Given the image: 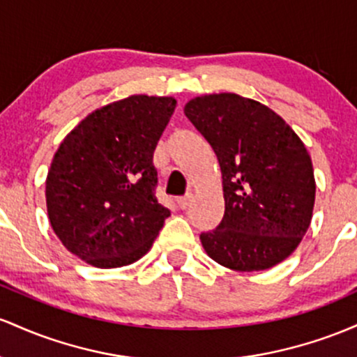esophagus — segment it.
<instances>
[{
    "label": "esophagus",
    "mask_w": 357,
    "mask_h": 357,
    "mask_svg": "<svg viewBox=\"0 0 357 357\" xmlns=\"http://www.w3.org/2000/svg\"><path fill=\"white\" fill-rule=\"evenodd\" d=\"M177 202H178L180 209H187L192 202V194H187V195H183V197H178Z\"/></svg>",
    "instance_id": "esophagus-1"
}]
</instances>
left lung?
<instances>
[{"label": "left lung", "instance_id": "8db88e82", "mask_svg": "<svg viewBox=\"0 0 357 357\" xmlns=\"http://www.w3.org/2000/svg\"><path fill=\"white\" fill-rule=\"evenodd\" d=\"M215 151L226 211L202 232L219 265L259 271L294 253L315 202L312 160L295 131L265 104L231 92L195 98L183 109Z\"/></svg>", "mask_w": 357, "mask_h": 357}]
</instances>
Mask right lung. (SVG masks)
<instances>
[{"label": "right lung", "instance_id": "add662e5", "mask_svg": "<svg viewBox=\"0 0 357 357\" xmlns=\"http://www.w3.org/2000/svg\"><path fill=\"white\" fill-rule=\"evenodd\" d=\"M175 104L130 96L96 109L60 143L47 175V211L72 255L118 268L150 250L170 215L155 195L153 151Z\"/></svg>", "mask_w": 357, "mask_h": 357}]
</instances>
